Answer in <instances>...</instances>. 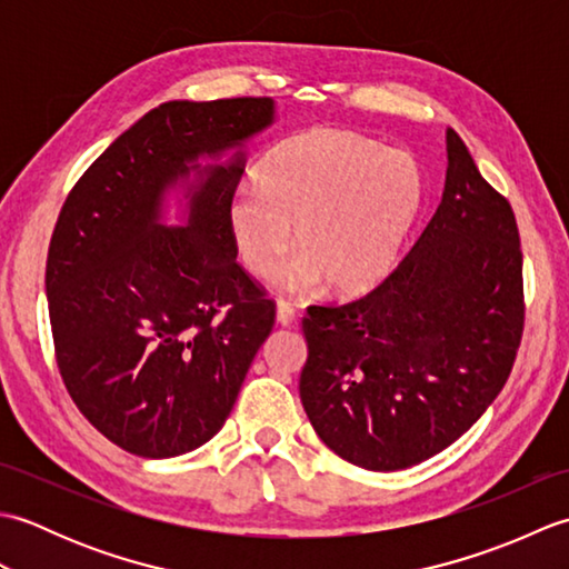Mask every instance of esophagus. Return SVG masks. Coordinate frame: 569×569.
<instances>
[{
    "instance_id": "obj_1",
    "label": "esophagus",
    "mask_w": 569,
    "mask_h": 569,
    "mask_svg": "<svg viewBox=\"0 0 569 569\" xmlns=\"http://www.w3.org/2000/svg\"><path fill=\"white\" fill-rule=\"evenodd\" d=\"M276 320L281 325H291L296 320V308L288 300H278L276 303Z\"/></svg>"
}]
</instances>
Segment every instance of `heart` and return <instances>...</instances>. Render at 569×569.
<instances>
[{
    "label": "heart",
    "instance_id": "b5f03b06",
    "mask_svg": "<svg viewBox=\"0 0 569 569\" xmlns=\"http://www.w3.org/2000/svg\"><path fill=\"white\" fill-rule=\"evenodd\" d=\"M426 200L420 163L355 131L312 129L288 139L261 168L259 188H239L227 208L239 259L273 276L293 241L300 283L337 296L383 281Z\"/></svg>",
    "mask_w": 569,
    "mask_h": 569
}]
</instances>
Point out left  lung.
Wrapping results in <instances>:
<instances>
[{
    "label": "left lung",
    "mask_w": 569,
    "mask_h": 569,
    "mask_svg": "<svg viewBox=\"0 0 569 569\" xmlns=\"http://www.w3.org/2000/svg\"><path fill=\"white\" fill-rule=\"evenodd\" d=\"M516 214L447 129L442 202L406 259L342 306H310L300 401L320 440L371 471L413 467L503 389L523 337Z\"/></svg>",
    "instance_id": "1"
}]
</instances>
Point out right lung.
Returning a JSON list of instances; mask_svg holds the SVG:
<instances>
[{"label": "right lung", "instance_id": "obj_1", "mask_svg": "<svg viewBox=\"0 0 569 569\" xmlns=\"http://www.w3.org/2000/svg\"><path fill=\"white\" fill-rule=\"evenodd\" d=\"M271 119V98L163 102L60 208L46 261L56 365L80 413L131 455L208 442L273 330L276 303L237 263L227 222L244 153L200 171L188 227L156 222L163 190L200 156L241 147Z\"/></svg>", "mask_w": 569, "mask_h": 569}]
</instances>
